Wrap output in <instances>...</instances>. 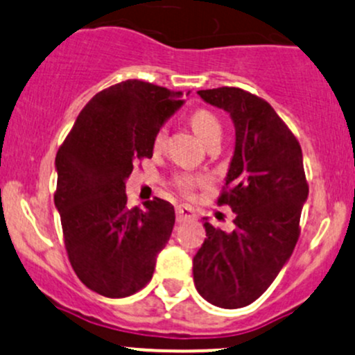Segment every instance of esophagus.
<instances>
[{"instance_id":"34e87169","label":"esophagus","mask_w":355,"mask_h":355,"mask_svg":"<svg viewBox=\"0 0 355 355\" xmlns=\"http://www.w3.org/2000/svg\"><path fill=\"white\" fill-rule=\"evenodd\" d=\"M175 214H177L178 222H185V220L195 218V210L191 209L190 205H177Z\"/></svg>"}]
</instances>
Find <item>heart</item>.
I'll return each instance as SVG.
<instances>
[{
  "instance_id": "heart-1",
  "label": "heart",
  "mask_w": 355,
  "mask_h": 355,
  "mask_svg": "<svg viewBox=\"0 0 355 355\" xmlns=\"http://www.w3.org/2000/svg\"><path fill=\"white\" fill-rule=\"evenodd\" d=\"M190 125L191 128L195 130V133H197L205 144H210V141L215 140V138L222 137V125H220L218 118L211 112H209V110H195V112L190 115ZM164 141H165V130L162 128L160 132L157 133V137H155V148H160V146L164 145ZM198 182L200 180H198L197 177L185 173L178 178V187H180L183 191L189 193V191L193 189Z\"/></svg>"
}]
</instances>
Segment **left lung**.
<instances>
[{
	"label": "left lung",
	"mask_w": 355,
	"mask_h": 355,
	"mask_svg": "<svg viewBox=\"0 0 355 355\" xmlns=\"http://www.w3.org/2000/svg\"><path fill=\"white\" fill-rule=\"evenodd\" d=\"M205 103L227 112L235 126V150L218 203L235 211V229H215L193 257L198 294L222 309L259 299L285 267L299 240L309 195L302 150L275 110L240 88L197 92Z\"/></svg>",
	"instance_id": "1"
}]
</instances>
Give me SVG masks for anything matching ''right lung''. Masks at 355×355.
I'll use <instances>...</instances> for the list:
<instances>
[{"mask_svg": "<svg viewBox=\"0 0 355 355\" xmlns=\"http://www.w3.org/2000/svg\"><path fill=\"white\" fill-rule=\"evenodd\" d=\"M183 103L182 92L121 81L85 105L56 153L64 247L96 294L121 299L145 287L172 235V203L155 197L145 209H128L125 183L137 160L152 158L155 137Z\"/></svg>", "mask_w": 355, "mask_h": 355, "instance_id": "obj_1", "label": "right lung"}]
</instances>
